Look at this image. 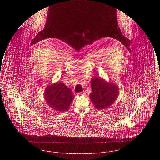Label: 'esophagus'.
Wrapping results in <instances>:
<instances>
[{
	"label": "esophagus",
	"mask_w": 160,
	"mask_h": 160,
	"mask_svg": "<svg viewBox=\"0 0 160 160\" xmlns=\"http://www.w3.org/2000/svg\"><path fill=\"white\" fill-rule=\"evenodd\" d=\"M86 91H83L82 92H80V93H79L78 94L79 95H86Z\"/></svg>",
	"instance_id": "obj_1"
}]
</instances>
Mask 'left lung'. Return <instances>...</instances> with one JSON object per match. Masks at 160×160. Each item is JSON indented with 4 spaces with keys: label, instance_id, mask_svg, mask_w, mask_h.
Instances as JSON below:
<instances>
[{
    "label": "left lung",
    "instance_id": "8db88e82",
    "mask_svg": "<svg viewBox=\"0 0 160 160\" xmlns=\"http://www.w3.org/2000/svg\"><path fill=\"white\" fill-rule=\"evenodd\" d=\"M91 82L92 92L90 98L96 108L105 109L114 103L118 96V86L97 77L93 78Z\"/></svg>",
    "mask_w": 160,
    "mask_h": 160
}]
</instances>
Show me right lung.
<instances>
[{"label":"right lung","instance_id":"right-lung-1","mask_svg":"<svg viewBox=\"0 0 160 160\" xmlns=\"http://www.w3.org/2000/svg\"><path fill=\"white\" fill-rule=\"evenodd\" d=\"M44 97L46 102L51 108L62 112L68 110L74 95L64 83L59 82L47 87Z\"/></svg>","mask_w":160,"mask_h":160}]
</instances>
